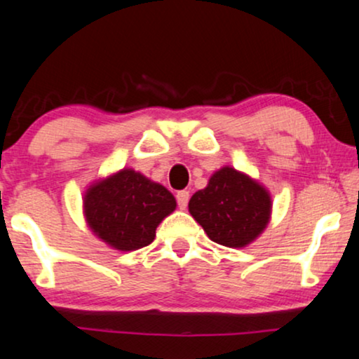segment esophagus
<instances>
[{
    "instance_id": "1",
    "label": "esophagus",
    "mask_w": 359,
    "mask_h": 359,
    "mask_svg": "<svg viewBox=\"0 0 359 359\" xmlns=\"http://www.w3.org/2000/svg\"><path fill=\"white\" fill-rule=\"evenodd\" d=\"M176 203H178L180 209H186L189 203V191H178L176 193Z\"/></svg>"
}]
</instances>
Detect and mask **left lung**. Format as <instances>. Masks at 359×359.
Wrapping results in <instances>:
<instances>
[{"mask_svg": "<svg viewBox=\"0 0 359 359\" xmlns=\"http://www.w3.org/2000/svg\"><path fill=\"white\" fill-rule=\"evenodd\" d=\"M189 212L212 242L242 248L263 232L271 215V198L258 181L224 166L209 184L193 194Z\"/></svg>", "mask_w": 359, "mask_h": 359, "instance_id": "1", "label": "left lung"}]
</instances>
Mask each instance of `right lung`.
I'll return each instance as SVG.
<instances>
[{"instance_id":"add662e5","label":"right lung","mask_w":359,"mask_h":359,"mask_svg":"<svg viewBox=\"0 0 359 359\" xmlns=\"http://www.w3.org/2000/svg\"><path fill=\"white\" fill-rule=\"evenodd\" d=\"M83 208L97 238L121 252H130L154 242L156 227L176 209V201L165 186L124 168L91 184Z\"/></svg>"}]
</instances>
